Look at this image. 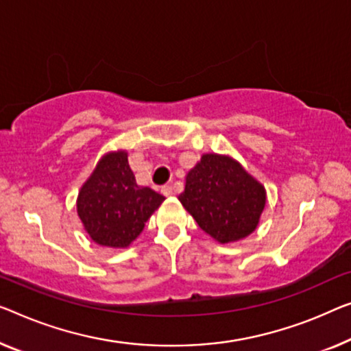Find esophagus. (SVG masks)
<instances>
[{
    "instance_id": "obj_1",
    "label": "esophagus",
    "mask_w": 351,
    "mask_h": 351,
    "mask_svg": "<svg viewBox=\"0 0 351 351\" xmlns=\"http://www.w3.org/2000/svg\"><path fill=\"white\" fill-rule=\"evenodd\" d=\"M160 192L164 193L165 197H170V195H173V187H171V186H162Z\"/></svg>"
}]
</instances>
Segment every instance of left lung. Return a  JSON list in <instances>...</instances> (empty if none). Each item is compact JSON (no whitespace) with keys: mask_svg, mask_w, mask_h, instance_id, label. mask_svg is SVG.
Masks as SVG:
<instances>
[{"mask_svg":"<svg viewBox=\"0 0 351 351\" xmlns=\"http://www.w3.org/2000/svg\"><path fill=\"white\" fill-rule=\"evenodd\" d=\"M182 203L198 227L226 244L257 228L266 203L263 186L226 156L205 154L186 176Z\"/></svg>","mask_w":351,"mask_h":351,"instance_id":"obj_1","label":"left lung"}]
</instances>
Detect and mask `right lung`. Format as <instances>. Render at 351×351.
<instances>
[{
	"label": "right lung",
	"mask_w": 351,
	"mask_h": 351,
	"mask_svg": "<svg viewBox=\"0 0 351 351\" xmlns=\"http://www.w3.org/2000/svg\"><path fill=\"white\" fill-rule=\"evenodd\" d=\"M165 198L149 187H138L128 154L110 153L78 193L77 211L94 243L128 247Z\"/></svg>",
	"instance_id": "1"
}]
</instances>
